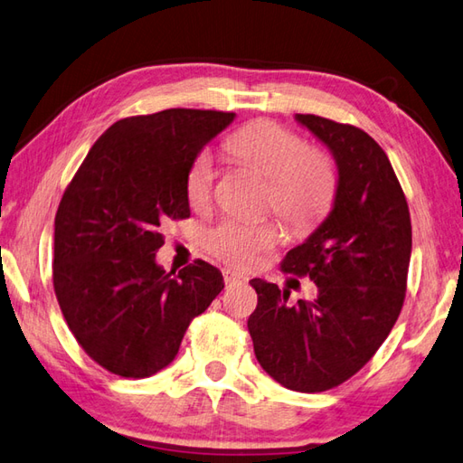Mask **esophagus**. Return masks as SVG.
<instances>
[{
  "label": "esophagus",
  "instance_id": "1",
  "mask_svg": "<svg viewBox=\"0 0 463 463\" xmlns=\"http://www.w3.org/2000/svg\"><path fill=\"white\" fill-rule=\"evenodd\" d=\"M223 279H225V285L232 287V285H240V283H245V281H248V277H245L243 273H238V271L225 269V271H223Z\"/></svg>",
  "mask_w": 463,
  "mask_h": 463
}]
</instances>
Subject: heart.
<instances>
[{
	"label": "heart",
	"mask_w": 463,
	"mask_h": 463,
	"mask_svg": "<svg viewBox=\"0 0 463 463\" xmlns=\"http://www.w3.org/2000/svg\"><path fill=\"white\" fill-rule=\"evenodd\" d=\"M228 148L245 166L269 180V203L297 230L315 225L331 208L336 186L333 162L323 152L309 150L297 132L271 120L255 122L230 138ZM215 162L210 152L194 158L186 176V196L192 205L208 203L213 194ZM279 240L271 222L223 218L205 232V248L215 258L250 267Z\"/></svg>",
	"instance_id": "b5f03b06"
}]
</instances>
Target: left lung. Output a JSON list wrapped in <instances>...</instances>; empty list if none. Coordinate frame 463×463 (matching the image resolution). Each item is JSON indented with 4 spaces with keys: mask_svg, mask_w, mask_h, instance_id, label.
<instances>
[{
    "mask_svg": "<svg viewBox=\"0 0 463 463\" xmlns=\"http://www.w3.org/2000/svg\"><path fill=\"white\" fill-rule=\"evenodd\" d=\"M333 154V208L283 271L309 275L313 303H289V289L251 279L258 309L248 321L263 371L297 392L343 384L371 361L402 311L412 253L410 212L384 150L364 130L295 115Z\"/></svg>",
    "mask_w": 463,
    "mask_h": 463,
    "instance_id": "left-lung-1",
    "label": "left lung"
}]
</instances>
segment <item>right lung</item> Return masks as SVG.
I'll list each match as a JSON object with an SVG mask.
<instances>
[{
	"mask_svg": "<svg viewBox=\"0 0 463 463\" xmlns=\"http://www.w3.org/2000/svg\"><path fill=\"white\" fill-rule=\"evenodd\" d=\"M233 112L168 109L105 130L71 180L55 215L53 287L83 351L112 374L145 378L178 354L184 333L223 289L202 260L178 275L156 251L162 228L190 215L194 158Z\"/></svg>",
	"mask_w": 463,
	"mask_h": 463,
	"instance_id": "obj_1",
	"label": "right lung"
}]
</instances>
